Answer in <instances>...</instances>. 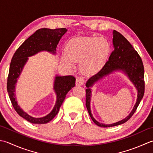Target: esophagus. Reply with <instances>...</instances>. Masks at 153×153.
<instances>
[{
	"instance_id": "34e87169",
	"label": "esophagus",
	"mask_w": 153,
	"mask_h": 153,
	"mask_svg": "<svg viewBox=\"0 0 153 153\" xmlns=\"http://www.w3.org/2000/svg\"><path fill=\"white\" fill-rule=\"evenodd\" d=\"M85 83V79L83 77H78L76 79V85L82 86Z\"/></svg>"
}]
</instances>
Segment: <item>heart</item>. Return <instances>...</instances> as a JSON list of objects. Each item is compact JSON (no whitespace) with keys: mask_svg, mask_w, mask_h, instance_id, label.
I'll return each instance as SVG.
<instances>
[{"mask_svg":"<svg viewBox=\"0 0 153 153\" xmlns=\"http://www.w3.org/2000/svg\"><path fill=\"white\" fill-rule=\"evenodd\" d=\"M109 53L110 44L104 37H78L68 42L63 61L71 66L73 62L82 61L83 69L92 73L102 67Z\"/></svg>","mask_w":153,"mask_h":153,"instance_id":"1","label":"heart"}]
</instances>
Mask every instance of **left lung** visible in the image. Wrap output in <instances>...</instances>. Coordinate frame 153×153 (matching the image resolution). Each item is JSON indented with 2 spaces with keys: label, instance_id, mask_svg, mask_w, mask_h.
Listing matches in <instances>:
<instances>
[{
  "label": "left lung",
  "instance_id": "8db88e82",
  "mask_svg": "<svg viewBox=\"0 0 153 153\" xmlns=\"http://www.w3.org/2000/svg\"><path fill=\"white\" fill-rule=\"evenodd\" d=\"M113 45L114 51L105 63L102 69L94 75L92 76L86 83V106L88 110L90 117L94 123L99 127H109L119 126L128 121L135 113L139 103L141 102L145 92L144 67L142 59L133 47L127 41L123 35L113 31ZM122 71L132 81L138 90V98L135 105L131 113L126 118L116 123L107 125L98 123L92 116L90 110V100H91V87L103 77L107 76L114 71Z\"/></svg>",
  "mask_w": 153,
  "mask_h": 153
}]
</instances>
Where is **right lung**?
<instances>
[{
	"mask_svg": "<svg viewBox=\"0 0 153 153\" xmlns=\"http://www.w3.org/2000/svg\"><path fill=\"white\" fill-rule=\"evenodd\" d=\"M67 31L66 28L54 30L41 28L37 30L35 33L25 40V42L16 51L12 58L7 79V91L9 98L14 110L18 115L32 123L44 124L53 119L58 114L59 108L66 97V94L75 86L76 79L71 75L56 76L53 85V90L57 95V100L55 106L47 116L36 118L30 116L20 107L19 105H18L14 93L18 78L20 76L29 57L43 51L55 54L58 43Z\"/></svg>",
	"mask_w": 153,
	"mask_h": 153,
	"instance_id": "add662e5",
	"label": "right lung"
}]
</instances>
